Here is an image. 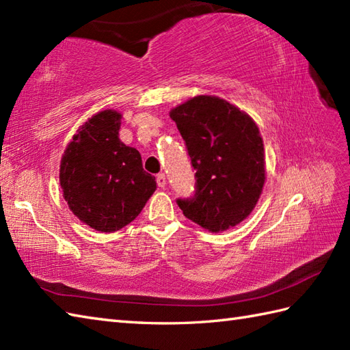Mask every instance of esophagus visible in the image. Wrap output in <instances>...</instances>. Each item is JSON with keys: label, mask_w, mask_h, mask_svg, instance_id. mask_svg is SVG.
I'll use <instances>...</instances> for the list:
<instances>
[{"label": "esophagus", "mask_w": 350, "mask_h": 350, "mask_svg": "<svg viewBox=\"0 0 350 350\" xmlns=\"http://www.w3.org/2000/svg\"><path fill=\"white\" fill-rule=\"evenodd\" d=\"M156 182H158V187L159 188H165L167 187V177L163 173H159L158 176H156Z\"/></svg>", "instance_id": "esophagus-1"}]
</instances>
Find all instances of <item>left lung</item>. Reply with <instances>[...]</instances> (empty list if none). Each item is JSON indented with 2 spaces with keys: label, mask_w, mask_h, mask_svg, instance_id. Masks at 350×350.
I'll list each match as a JSON object with an SVG mask.
<instances>
[{
  "label": "left lung",
  "mask_w": 350,
  "mask_h": 350,
  "mask_svg": "<svg viewBox=\"0 0 350 350\" xmlns=\"http://www.w3.org/2000/svg\"><path fill=\"white\" fill-rule=\"evenodd\" d=\"M197 170L192 200H177L183 215L212 233L247 219L265 187V147L258 126L218 96L200 94L170 111Z\"/></svg>",
  "instance_id": "left-lung-1"
}]
</instances>
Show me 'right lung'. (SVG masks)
Wrapping results in <instances>:
<instances>
[{
  "label": "right lung",
  "instance_id": "1",
  "mask_svg": "<svg viewBox=\"0 0 350 350\" xmlns=\"http://www.w3.org/2000/svg\"><path fill=\"white\" fill-rule=\"evenodd\" d=\"M122 114L103 109L79 126L60 162V185L69 209L85 226L113 233L143 211L156 180L137 148L118 138Z\"/></svg>",
  "mask_w": 350,
  "mask_h": 350
}]
</instances>
